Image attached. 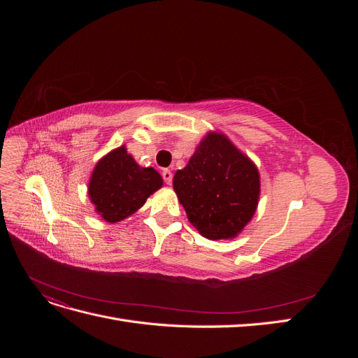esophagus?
I'll return each instance as SVG.
<instances>
[{
    "label": "esophagus",
    "mask_w": 358,
    "mask_h": 358,
    "mask_svg": "<svg viewBox=\"0 0 358 358\" xmlns=\"http://www.w3.org/2000/svg\"><path fill=\"white\" fill-rule=\"evenodd\" d=\"M162 179H164V182L167 183V185H171L173 173L169 169H164V170H162Z\"/></svg>",
    "instance_id": "34e87169"
}]
</instances>
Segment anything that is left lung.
<instances>
[{
	"label": "left lung",
	"mask_w": 358,
	"mask_h": 358,
	"mask_svg": "<svg viewBox=\"0 0 358 358\" xmlns=\"http://www.w3.org/2000/svg\"><path fill=\"white\" fill-rule=\"evenodd\" d=\"M189 222L210 241L239 234L255 213L259 175L224 134L209 133L173 178Z\"/></svg>",
	"instance_id": "1"
}]
</instances>
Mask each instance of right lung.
Returning a JSON list of instances; mask_svg holds the SVG:
<instances>
[{
    "label": "right lung",
    "instance_id": "right-lung-1",
    "mask_svg": "<svg viewBox=\"0 0 358 358\" xmlns=\"http://www.w3.org/2000/svg\"><path fill=\"white\" fill-rule=\"evenodd\" d=\"M162 187L159 173L152 167H140L117 148L99 161L90 182V199L95 210L107 222H117L142 208L150 194Z\"/></svg>",
    "mask_w": 358,
    "mask_h": 358
}]
</instances>
